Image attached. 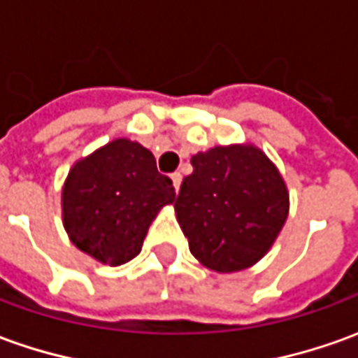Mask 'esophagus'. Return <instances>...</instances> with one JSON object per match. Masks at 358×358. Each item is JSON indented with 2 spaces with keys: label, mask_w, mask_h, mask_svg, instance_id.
<instances>
[{
  "label": "esophagus",
  "mask_w": 358,
  "mask_h": 358,
  "mask_svg": "<svg viewBox=\"0 0 358 358\" xmlns=\"http://www.w3.org/2000/svg\"><path fill=\"white\" fill-rule=\"evenodd\" d=\"M170 178H172V184H174V188H176V192H178L180 184H182V174H180V172H174Z\"/></svg>",
  "instance_id": "obj_1"
}]
</instances>
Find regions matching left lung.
Returning <instances> with one entry per match:
<instances>
[{
    "label": "left lung",
    "instance_id": "obj_1",
    "mask_svg": "<svg viewBox=\"0 0 358 358\" xmlns=\"http://www.w3.org/2000/svg\"><path fill=\"white\" fill-rule=\"evenodd\" d=\"M174 201L192 255L217 272L243 271L264 257L288 215L278 170L255 147H215L192 157Z\"/></svg>",
    "mask_w": 358,
    "mask_h": 358
}]
</instances>
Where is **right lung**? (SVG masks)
Listing matches in <instances>:
<instances>
[{"mask_svg": "<svg viewBox=\"0 0 358 358\" xmlns=\"http://www.w3.org/2000/svg\"><path fill=\"white\" fill-rule=\"evenodd\" d=\"M176 192L152 152L117 138L80 160L62 189L64 227L78 249L117 266L135 259L148 225Z\"/></svg>", "mask_w": 358, "mask_h": 358, "instance_id": "obj_1", "label": "right lung"}]
</instances>
